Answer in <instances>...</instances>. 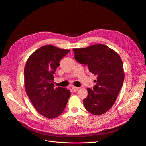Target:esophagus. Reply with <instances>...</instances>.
<instances>
[{
    "label": "esophagus",
    "instance_id": "1",
    "mask_svg": "<svg viewBox=\"0 0 146 146\" xmlns=\"http://www.w3.org/2000/svg\"><path fill=\"white\" fill-rule=\"evenodd\" d=\"M72 89L74 90V92H76V91H78V88L73 86H72Z\"/></svg>",
    "mask_w": 146,
    "mask_h": 146
}]
</instances>
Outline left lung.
<instances>
[{"label":"left lung","mask_w":146,"mask_h":146,"mask_svg":"<svg viewBox=\"0 0 146 146\" xmlns=\"http://www.w3.org/2000/svg\"><path fill=\"white\" fill-rule=\"evenodd\" d=\"M75 59L86 65L97 76L93 88H87L88 96L83 104L88 112L101 115L111 108L116 100L124 80L123 63L120 56L104 44L73 48Z\"/></svg>","instance_id":"1"}]
</instances>
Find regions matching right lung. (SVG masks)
<instances>
[{"label":"right lung","mask_w":146,"mask_h":146,"mask_svg":"<svg viewBox=\"0 0 146 146\" xmlns=\"http://www.w3.org/2000/svg\"><path fill=\"white\" fill-rule=\"evenodd\" d=\"M70 52L46 45L34 52L24 68L26 93L36 111L48 119L55 118L64 111L70 92L55 87L54 75L60 60Z\"/></svg>","instance_id":"add662e5"}]
</instances>
